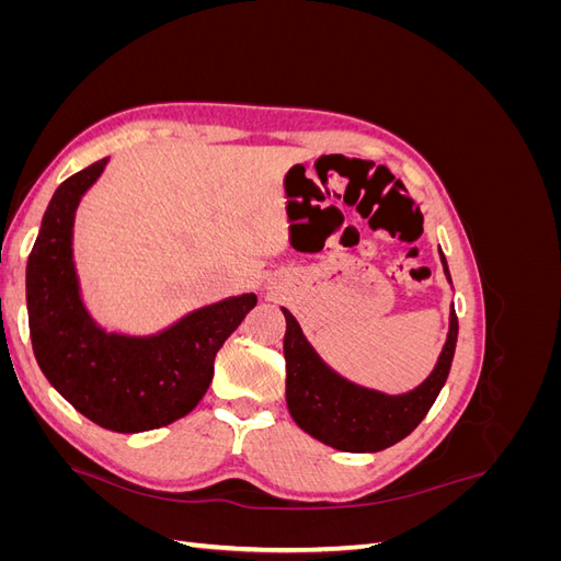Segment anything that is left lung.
<instances>
[{"label": "left lung", "instance_id": "left-lung-1", "mask_svg": "<svg viewBox=\"0 0 561 561\" xmlns=\"http://www.w3.org/2000/svg\"><path fill=\"white\" fill-rule=\"evenodd\" d=\"M439 262L451 283L445 252ZM285 316V400L297 426L339 451L371 454L400 443L410 435L443 390L458 336L454 304L449 307V330L431 375L407 393L388 396L339 375L301 332L297 318L280 307Z\"/></svg>", "mask_w": 561, "mask_h": 561}]
</instances>
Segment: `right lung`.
<instances>
[{"label": "right lung", "instance_id": "obj_1", "mask_svg": "<svg viewBox=\"0 0 561 561\" xmlns=\"http://www.w3.org/2000/svg\"><path fill=\"white\" fill-rule=\"evenodd\" d=\"M107 163L110 157L67 178L48 201L25 274L30 339L44 377L77 412L114 433H145L194 410L219 346L257 295L206 304L157 332L100 325L81 295L75 217Z\"/></svg>", "mask_w": 561, "mask_h": 561}]
</instances>
